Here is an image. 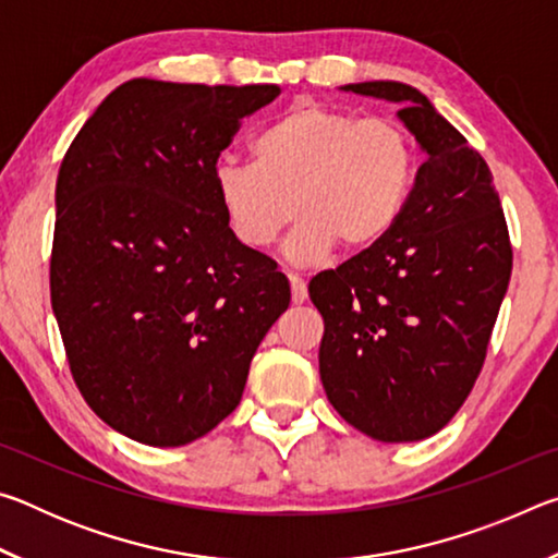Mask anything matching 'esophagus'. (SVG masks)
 <instances>
[{
	"instance_id": "obj_1",
	"label": "esophagus",
	"mask_w": 558,
	"mask_h": 558,
	"mask_svg": "<svg viewBox=\"0 0 558 558\" xmlns=\"http://www.w3.org/2000/svg\"><path fill=\"white\" fill-rule=\"evenodd\" d=\"M288 280H290V292H292V302L295 305H302V302L307 300V286L305 280H302L298 272H288Z\"/></svg>"
}]
</instances>
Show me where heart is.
<instances>
[{
	"instance_id": "1",
	"label": "heart",
	"mask_w": 558,
	"mask_h": 558,
	"mask_svg": "<svg viewBox=\"0 0 558 558\" xmlns=\"http://www.w3.org/2000/svg\"><path fill=\"white\" fill-rule=\"evenodd\" d=\"M256 162H221L216 192L233 233L266 248L302 214L286 241L298 266H317L342 243L372 248L393 231L418 177V147L401 122L300 102L258 132Z\"/></svg>"
}]
</instances>
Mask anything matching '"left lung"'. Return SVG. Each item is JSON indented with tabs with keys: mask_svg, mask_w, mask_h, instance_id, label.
I'll list each match as a JSON object with an SVG mask.
<instances>
[{
	"mask_svg": "<svg viewBox=\"0 0 558 558\" xmlns=\"http://www.w3.org/2000/svg\"><path fill=\"white\" fill-rule=\"evenodd\" d=\"M342 90L399 102L426 162L393 231L310 280L325 319L319 379L349 426L423 440L448 426L483 369L512 243L487 162L421 90L399 81Z\"/></svg>",
	"mask_w": 558,
	"mask_h": 558,
	"instance_id": "1",
	"label": "left lung"
}]
</instances>
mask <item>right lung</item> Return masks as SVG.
<instances>
[{"label": "right lung", "instance_id": "obj_1", "mask_svg": "<svg viewBox=\"0 0 558 558\" xmlns=\"http://www.w3.org/2000/svg\"><path fill=\"white\" fill-rule=\"evenodd\" d=\"M278 96L132 78L61 162L51 305L65 356L90 409L145 446L219 426L290 305L276 260L235 239L214 179L241 120Z\"/></svg>", "mask_w": 558, "mask_h": 558}]
</instances>
